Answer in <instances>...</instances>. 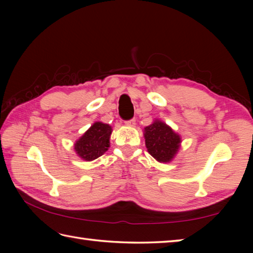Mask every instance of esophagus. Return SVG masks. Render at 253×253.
<instances>
[{
	"instance_id": "esophagus-1",
	"label": "esophagus",
	"mask_w": 253,
	"mask_h": 253,
	"mask_svg": "<svg viewBox=\"0 0 253 253\" xmlns=\"http://www.w3.org/2000/svg\"><path fill=\"white\" fill-rule=\"evenodd\" d=\"M125 124L127 126H130V127H133L136 125V120L135 118H131V120H129V121H126L125 122Z\"/></svg>"
}]
</instances>
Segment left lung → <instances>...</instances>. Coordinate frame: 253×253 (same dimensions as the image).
Returning <instances> with one entry per match:
<instances>
[{
	"instance_id": "left-lung-1",
	"label": "left lung",
	"mask_w": 253,
	"mask_h": 253,
	"mask_svg": "<svg viewBox=\"0 0 253 253\" xmlns=\"http://www.w3.org/2000/svg\"><path fill=\"white\" fill-rule=\"evenodd\" d=\"M144 139L148 152L162 163L169 162L174 158L180 143V137L160 121L144 128Z\"/></svg>"
}]
</instances>
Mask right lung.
<instances>
[{
  "label": "right lung",
  "mask_w": 253,
  "mask_h": 253,
  "mask_svg": "<svg viewBox=\"0 0 253 253\" xmlns=\"http://www.w3.org/2000/svg\"><path fill=\"white\" fill-rule=\"evenodd\" d=\"M112 128L107 124L94 123L75 144V150L80 158L92 161L101 157L110 147Z\"/></svg>",
  "instance_id": "right-lung-1"
}]
</instances>
